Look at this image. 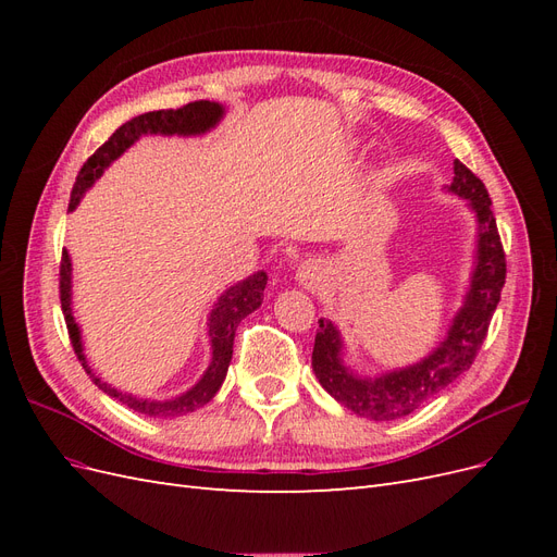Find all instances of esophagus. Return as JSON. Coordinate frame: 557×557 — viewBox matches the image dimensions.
<instances>
[{
    "instance_id": "obj_1",
    "label": "esophagus",
    "mask_w": 557,
    "mask_h": 557,
    "mask_svg": "<svg viewBox=\"0 0 557 557\" xmlns=\"http://www.w3.org/2000/svg\"><path fill=\"white\" fill-rule=\"evenodd\" d=\"M299 278H301V281L313 278V269H311V267H301V269H299Z\"/></svg>"
}]
</instances>
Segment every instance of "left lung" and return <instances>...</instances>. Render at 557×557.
<instances>
[{"label": "left lung", "mask_w": 557, "mask_h": 557, "mask_svg": "<svg viewBox=\"0 0 557 557\" xmlns=\"http://www.w3.org/2000/svg\"><path fill=\"white\" fill-rule=\"evenodd\" d=\"M450 190L469 199L479 218V262L471 276L465 307L455 315L448 336L430 358L409 369H399L379 379H358L342 364L339 332L327 320H320L311 364L320 385L352 413L372 420H395L409 416L420 404L442 393L474 364L491 327L493 313L507 281V256L497 232L491 197L483 181L460 160L453 162Z\"/></svg>", "instance_id": "1"}]
</instances>
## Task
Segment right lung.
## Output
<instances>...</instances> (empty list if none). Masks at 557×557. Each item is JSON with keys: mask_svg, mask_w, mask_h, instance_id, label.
I'll return each mask as SVG.
<instances>
[{"mask_svg": "<svg viewBox=\"0 0 557 557\" xmlns=\"http://www.w3.org/2000/svg\"><path fill=\"white\" fill-rule=\"evenodd\" d=\"M223 115V107L215 102H207V99H199V102H190L178 109H162V111H148L137 117H132L125 125L117 127L109 141L99 146L95 153L83 162L81 172L76 176V183L72 188L70 197V211L76 209L78 199L83 197L90 185L104 174L107 166L117 158L123 156L125 150L137 141L141 134H201L211 129ZM267 285V274L258 272L244 283L234 285L221 299L215 301V309L209 315V336H211V348H213V358L207 369V374L201 376V381L181 397L174 399H144L137 395H127L115 391L109 383L99 381L92 369L86 362V356H83V346H81V336H78V325L74 323L72 315V262H70V252L62 250V260H60V305L64 313V323L66 332H70V342L76 352L78 362L86 369V374L92 379V383L104 391L109 397H115L117 401H123L127 409L150 416V418H176L183 413L197 411L199 407H205L213 399L218 393V387L223 385L227 367L232 360V346H234V330L242 323V320L256 311L262 305V293Z\"/></svg>", "mask_w": 557, "mask_h": 557, "instance_id": "add662e5", "label": "right lung"}]
</instances>
